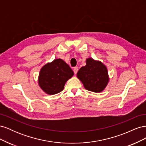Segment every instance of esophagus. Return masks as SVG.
Instances as JSON below:
<instances>
[{"mask_svg": "<svg viewBox=\"0 0 146 146\" xmlns=\"http://www.w3.org/2000/svg\"><path fill=\"white\" fill-rule=\"evenodd\" d=\"M78 70V68L77 66H76V67L74 68V72L75 74H76L77 73Z\"/></svg>", "mask_w": 146, "mask_h": 146, "instance_id": "esophagus-1", "label": "esophagus"}]
</instances>
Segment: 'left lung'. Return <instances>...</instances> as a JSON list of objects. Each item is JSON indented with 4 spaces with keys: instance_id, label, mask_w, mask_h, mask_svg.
<instances>
[{
    "instance_id": "left-lung-1",
    "label": "left lung",
    "mask_w": 146,
    "mask_h": 146,
    "mask_svg": "<svg viewBox=\"0 0 146 146\" xmlns=\"http://www.w3.org/2000/svg\"><path fill=\"white\" fill-rule=\"evenodd\" d=\"M77 77L86 90L94 92L103 91L110 80L106 66L100 61L92 58L86 59V66L78 70Z\"/></svg>"
}]
</instances>
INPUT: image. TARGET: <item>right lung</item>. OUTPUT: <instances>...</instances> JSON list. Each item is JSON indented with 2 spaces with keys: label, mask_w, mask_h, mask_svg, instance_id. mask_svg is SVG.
<instances>
[{
  "label": "right lung",
  "mask_w": 146,
  "mask_h": 146,
  "mask_svg": "<svg viewBox=\"0 0 146 146\" xmlns=\"http://www.w3.org/2000/svg\"><path fill=\"white\" fill-rule=\"evenodd\" d=\"M73 76V70L64 61L55 59L41 68L38 85L47 94H56L63 90L65 83Z\"/></svg>",
  "instance_id": "1"
}]
</instances>
